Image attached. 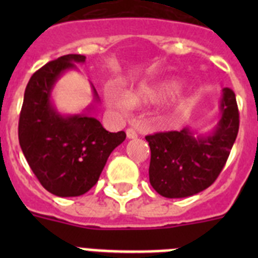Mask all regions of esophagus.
<instances>
[{
	"label": "esophagus",
	"mask_w": 258,
	"mask_h": 258,
	"mask_svg": "<svg viewBox=\"0 0 258 258\" xmlns=\"http://www.w3.org/2000/svg\"><path fill=\"white\" fill-rule=\"evenodd\" d=\"M126 137L129 138V140H134V138H137L138 137V134H137V132L134 131V129H126Z\"/></svg>",
	"instance_id": "esophagus-1"
}]
</instances>
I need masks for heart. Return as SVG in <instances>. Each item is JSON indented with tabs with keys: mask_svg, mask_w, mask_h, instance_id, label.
<instances>
[{
	"mask_svg": "<svg viewBox=\"0 0 258 258\" xmlns=\"http://www.w3.org/2000/svg\"><path fill=\"white\" fill-rule=\"evenodd\" d=\"M182 86H183L182 80L177 77H164L150 83H143L132 92H127L126 94H124L116 86L108 85L104 89V99L107 104L113 108L125 109L127 107H137L163 101L174 95ZM191 101L192 99L190 95H181L170 103L163 106L157 115L159 121L163 124L172 122L179 113L183 112L190 106Z\"/></svg>",
	"mask_w": 258,
	"mask_h": 258,
	"instance_id": "b5f03b06",
	"label": "heart"
}]
</instances>
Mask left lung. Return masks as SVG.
Instances as JSON below:
<instances>
[{
    "label": "left lung",
    "mask_w": 258,
    "mask_h": 258,
    "mask_svg": "<svg viewBox=\"0 0 258 258\" xmlns=\"http://www.w3.org/2000/svg\"><path fill=\"white\" fill-rule=\"evenodd\" d=\"M220 121L208 136L190 127L146 136L151 150L150 183L161 197H192L206 190L220 175L239 131L235 93L222 89Z\"/></svg>",
    "instance_id": "left-lung-1"
}]
</instances>
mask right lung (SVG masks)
<instances>
[{"label":"right lung","instance_id":"1","mask_svg":"<svg viewBox=\"0 0 258 258\" xmlns=\"http://www.w3.org/2000/svg\"><path fill=\"white\" fill-rule=\"evenodd\" d=\"M86 56L68 54L51 60L32 75L24 92L19 117L22 151L40 183L56 197H80L99 179L111 152L126 138L125 132L109 133L88 112L61 115L51 101L60 76L76 70ZM93 98L98 102L97 90Z\"/></svg>","mask_w":258,"mask_h":258}]
</instances>
